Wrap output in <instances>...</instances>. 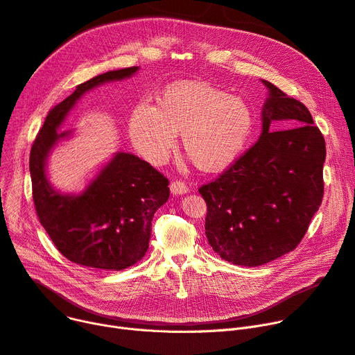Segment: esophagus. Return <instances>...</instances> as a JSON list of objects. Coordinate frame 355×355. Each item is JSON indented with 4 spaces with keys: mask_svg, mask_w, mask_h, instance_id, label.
<instances>
[{
    "mask_svg": "<svg viewBox=\"0 0 355 355\" xmlns=\"http://www.w3.org/2000/svg\"><path fill=\"white\" fill-rule=\"evenodd\" d=\"M170 190H171V194H174V196H182V194L189 193L187 184L182 181H173L170 184Z\"/></svg>",
    "mask_w": 355,
    "mask_h": 355,
    "instance_id": "1",
    "label": "esophagus"
}]
</instances>
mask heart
<instances>
[{
  "label": "heart",
  "mask_w": 355,
  "mask_h": 355,
  "mask_svg": "<svg viewBox=\"0 0 355 355\" xmlns=\"http://www.w3.org/2000/svg\"><path fill=\"white\" fill-rule=\"evenodd\" d=\"M253 126V110L243 98L198 80L166 86L155 107L138 105L128 125L130 141L146 161L164 164L181 134L185 154L206 173L223 171L236 162Z\"/></svg>",
  "instance_id": "obj_1"
}]
</instances>
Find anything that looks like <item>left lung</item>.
Listing matches in <instances>:
<instances>
[{
  "label": "left lung",
  "mask_w": 355,
  "mask_h": 355,
  "mask_svg": "<svg viewBox=\"0 0 355 355\" xmlns=\"http://www.w3.org/2000/svg\"><path fill=\"white\" fill-rule=\"evenodd\" d=\"M262 134L216 181L198 190L207 202L206 236L237 266H260L292 252L324 196L325 141L304 103L263 80Z\"/></svg>",
  "instance_id": "obj_1"
}]
</instances>
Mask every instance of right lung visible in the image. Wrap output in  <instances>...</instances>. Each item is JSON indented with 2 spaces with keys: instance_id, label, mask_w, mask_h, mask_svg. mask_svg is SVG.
Here are the masks:
<instances>
[{
  "instance_id": "add662e5",
  "label": "right lung",
  "mask_w": 355,
  "mask_h": 355,
  "mask_svg": "<svg viewBox=\"0 0 355 355\" xmlns=\"http://www.w3.org/2000/svg\"><path fill=\"white\" fill-rule=\"evenodd\" d=\"M139 67L110 70L76 86L54 106L30 153L33 200L42 226L70 262L92 269L122 270L144 257L151 239L153 217L170 197L168 180L130 153H115L79 193L51 185L49 157L74 129L62 130L70 110L101 85L132 78Z\"/></svg>"
}]
</instances>
